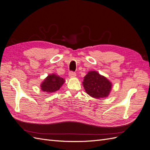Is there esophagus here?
<instances>
[{"mask_svg": "<svg viewBox=\"0 0 150 150\" xmlns=\"http://www.w3.org/2000/svg\"><path fill=\"white\" fill-rule=\"evenodd\" d=\"M75 76H76V73L74 71L69 72V76H70V77H75Z\"/></svg>", "mask_w": 150, "mask_h": 150, "instance_id": "34e87169", "label": "esophagus"}]
</instances>
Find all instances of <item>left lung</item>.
<instances>
[{"label": "left lung", "mask_w": 150, "mask_h": 150, "mask_svg": "<svg viewBox=\"0 0 150 150\" xmlns=\"http://www.w3.org/2000/svg\"><path fill=\"white\" fill-rule=\"evenodd\" d=\"M82 83L87 94L98 99L108 96L112 86L111 82L96 71L88 72Z\"/></svg>", "instance_id": "8db88e82"}]
</instances>
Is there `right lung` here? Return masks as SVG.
Instances as JSON below:
<instances>
[{
	"instance_id": "add662e5",
	"label": "right lung",
	"mask_w": 150,
	"mask_h": 150,
	"mask_svg": "<svg viewBox=\"0 0 150 150\" xmlns=\"http://www.w3.org/2000/svg\"><path fill=\"white\" fill-rule=\"evenodd\" d=\"M64 82V79L58 75L54 74L49 75L41 83V89L42 91L49 93H54L59 90Z\"/></svg>"
}]
</instances>
